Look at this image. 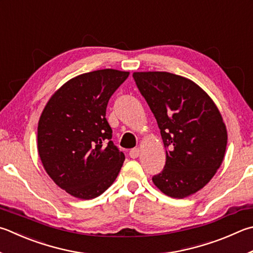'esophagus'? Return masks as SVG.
I'll list each match as a JSON object with an SVG mask.
<instances>
[{
    "mask_svg": "<svg viewBox=\"0 0 253 253\" xmlns=\"http://www.w3.org/2000/svg\"><path fill=\"white\" fill-rule=\"evenodd\" d=\"M140 154V149L139 148H132L130 151H129V157L130 158H137Z\"/></svg>",
    "mask_w": 253,
    "mask_h": 253,
    "instance_id": "34e87169",
    "label": "esophagus"
}]
</instances>
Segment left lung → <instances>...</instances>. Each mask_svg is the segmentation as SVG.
<instances>
[{"instance_id":"8db88e82","label":"left lung","mask_w":253,"mask_h":253,"mask_svg":"<svg viewBox=\"0 0 253 253\" xmlns=\"http://www.w3.org/2000/svg\"><path fill=\"white\" fill-rule=\"evenodd\" d=\"M153 112L166 148V164L153 177L172 198H185L208 183L221 165L227 129L208 94L186 77L167 72L132 74Z\"/></svg>"}]
</instances>
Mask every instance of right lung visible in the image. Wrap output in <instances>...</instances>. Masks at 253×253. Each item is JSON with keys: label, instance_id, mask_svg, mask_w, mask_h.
<instances>
[{"label": "right lung", "instance_id": "1", "mask_svg": "<svg viewBox=\"0 0 253 253\" xmlns=\"http://www.w3.org/2000/svg\"><path fill=\"white\" fill-rule=\"evenodd\" d=\"M129 75L112 68L65 83L41 115L38 149L44 169L73 197L93 199L112 186L125 155L111 140L109 98Z\"/></svg>", "mask_w": 253, "mask_h": 253}]
</instances>
